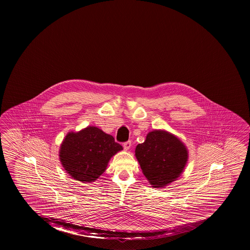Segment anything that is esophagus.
<instances>
[{
    "mask_svg": "<svg viewBox=\"0 0 250 250\" xmlns=\"http://www.w3.org/2000/svg\"><path fill=\"white\" fill-rule=\"evenodd\" d=\"M131 145H132V144H131V141H128V142L124 143V145H123V146H124V149L127 151V150H129V149H130Z\"/></svg>",
    "mask_w": 250,
    "mask_h": 250,
    "instance_id": "1",
    "label": "esophagus"
}]
</instances>
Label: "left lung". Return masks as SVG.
Returning a JSON list of instances; mask_svg holds the SVG:
<instances>
[{
  "label": "left lung",
  "mask_w": 250,
  "mask_h": 250,
  "mask_svg": "<svg viewBox=\"0 0 250 250\" xmlns=\"http://www.w3.org/2000/svg\"><path fill=\"white\" fill-rule=\"evenodd\" d=\"M135 153L143 174L153 188H163L178 178L188 157L184 143L161 130L148 133Z\"/></svg>",
  "instance_id": "1"
}]
</instances>
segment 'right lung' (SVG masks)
<instances>
[{"instance_id": "add662e5", "label": "right lung", "mask_w": 250, "mask_h": 250, "mask_svg": "<svg viewBox=\"0 0 250 250\" xmlns=\"http://www.w3.org/2000/svg\"><path fill=\"white\" fill-rule=\"evenodd\" d=\"M123 147L114 138L95 126L68 133L61 146L62 165L73 178L94 182L106 169L112 155Z\"/></svg>"}]
</instances>
